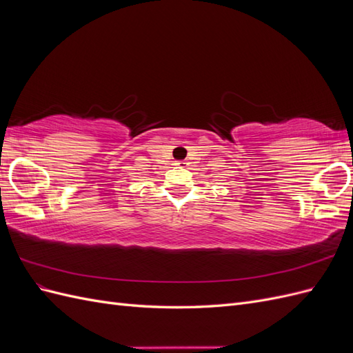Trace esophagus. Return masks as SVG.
<instances>
[{"mask_svg":"<svg viewBox=\"0 0 353 353\" xmlns=\"http://www.w3.org/2000/svg\"><path fill=\"white\" fill-rule=\"evenodd\" d=\"M175 165H176V166H178V168H185V166H187V165H188V163H187V162H185V160H178V162H176V163H175Z\"/></svg>","mask_w":353,"mask_h":353,"instance_id":"34e87169","label":"esophagus"}]
</instances>
